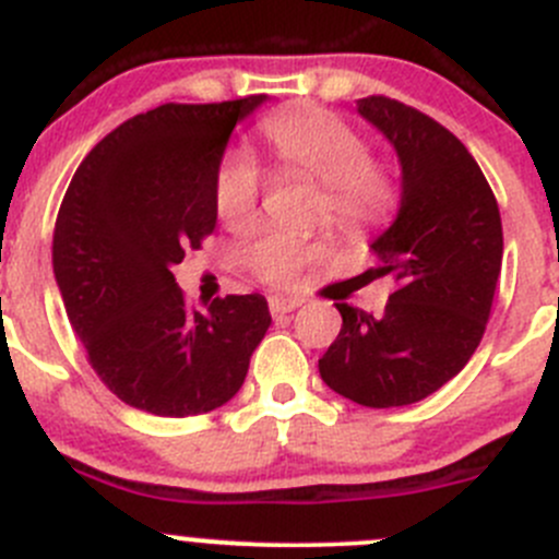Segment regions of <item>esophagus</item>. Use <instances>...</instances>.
Masks as SVG:
<instances>
[{"label": "esophagus", "mask_w": 559, "mask_h": 559, "mask_svg": "<svg viewBox=\"0 0 559 559\" xmlns=\"http://www.w3.org/2000/svg\"><path fill=\"white\" fill-rule=\"evenodd\" d=\"M267 306H270V313H273L275 319H278V316H286V313L295 311V308H300L302 300H300V297L273 295V297H270V300H267Z\"/></svg>", "instance_id": "esophagus-1"}]
</instances>
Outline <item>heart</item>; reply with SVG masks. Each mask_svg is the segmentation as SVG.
<instances>
[{"instance_id":"1","label":"heart","mask_w":559,"mask_h":559,"mask_svg":"<svg viewBox=\"0 0 559 559\" xmlns=\"http://www.w3.org/2000/svg\"><path fill=\"white\" fill-rule=\"evenodd\" d=\"M259 138L284 178L316 183L313 222L326 224L343 238L359 240L392 216L397 180L370 154L365 134L346 118L324 107H295L273 112L259 123ZM262 173L246 154H227L213 178V207L233 233L257 224ZM326 240H302L284 233H264L243 248V267L257 281L278 289L300 284L302 273L326 257Z\"/></svg>"}]
</instances>
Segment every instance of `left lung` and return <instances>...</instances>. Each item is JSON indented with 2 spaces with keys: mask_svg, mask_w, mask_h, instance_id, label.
Masks as SVG:
<instances>
[{
  "mask_svg": "<svg viewBox=\"0 0 559 559\" xmlns=\"http://www.w3.org/2000/svg\"><path fill=\"white\" fill-rule=\"evenodd\" d=\"M357 110L386 134L403 167L397 218L370 246L373 275L397 286L381 316L335 302L343 326L319 373L354 403L397 408L452 381L481 343L503 224L481 167L443 123L381 94L359 99Z\"/></svg>",
  "mask_w": 559,
  "mask_h": 559,
  "instance_id": "8db88e82",
  "label": "left lung"
}]
</instances>
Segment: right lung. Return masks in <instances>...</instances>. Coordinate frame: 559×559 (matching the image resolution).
I'll return each mask as SVG.
<instances>
[{
	"mask_svg": "<svg viewBox=\"0 0 559 559\" xmlns=\"http://www.w3.org/2000/svg\"><path fill=\"white\" fill-rule=\"evenodd\" d=\"M264 99L140 112L99 140L67 186L56 284L88 365L132 408L175 419L218 408L243 386L267 332L262 295L197 311L173 275L216 229V167L235 123Z\"/></svg>",
	"mask_w": 559,
	"mask_h": 559,
	"instance_id": "obj_1",
	"label": "right lung"
}]
</instances>
